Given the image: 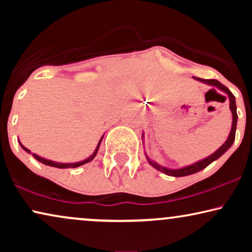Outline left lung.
I'll list each match as a JSON object with an SVG mask.
<instances>
[{
  "instance_id": "obj_1",
  "label": "left lung",
  "mask_w": 252,
  "mask_h": 252,
  "mask_svg": "<svg viewBox=\"0 0 252 252\" xmlns=\"http://www.w3.org/2000/svg\"><path fill=\"white\" fill-rule=\"evenodd\" d=\"M195 79V80L197 81H201V82H204V84H208L210 86H213V87H217L219 88L220 91L225 92L227 95H228L229 97V109L230 111H232V115H233V123H232V129H230V133H229V136L228 139L225 143L222 144L221 147L219 148L218 150L216 151V153H213L211 156L206 157L205 159L203 160H199L197 163L192 164V165H189V166H186V167H182V168H177V170H171V168H166V167H163L160 166V165H158L155 163V161H151L149 158L147 157L148 161H149L151 166H154L156 170L158 171H161L163 173L167 174V175H171V177H185V175H190V174H194L196 172H199L202 171L203 168H205L208 165H210L212 163L213 160L218 159V158L221 156L222 154H225L227 150L229 149L230 147H232V144L234 142V140H235V132H236V124H237V113H236V103H235V96L233 95V93L229 91L228 88L226 87V86H223L221 82H219L218 80H215V79H201V78H197V77H192Z\"/></svg>"
}]
</instances>
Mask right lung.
I'll return each mask as SVG.
<instances>
[{"mask_svg": "<svg viewBox=\"0 0 252 252\" xmlns=\"http://www.w3.org/2000/svg\"><path fill=\"white\" fill-rule=\"evenodd\" d=\"M102 139H103V136L101 137V140H99V142H98V144H97V147H96L94 154H93L92 156L89 157V158H87V159H85V160H82V161H78V163H68V164L56 163V161H53V160H49V159H44V158L37 156V155H35V154H33V157L35 158L36 160H39L40 163H43V164H46V165H49V166H53V167H57V168H70V167H72V168H74V167L81 166V165H84V164H86V163H89V161L94 159V157L96 156V154H97V151H98V148H99V144H101ZM19 144H20V147H22L24 150L27 151V153H29V154H31V151H30L29 149H27V148L24 147L23 144L20 143V142H19Z\"/></svg>", "mask_w": 252, "mask_h": 252, "instance_id": "1", "label": "right lung"}]
</instances>
